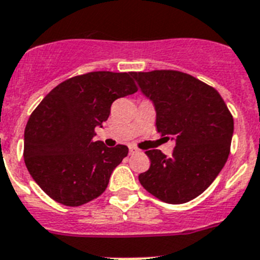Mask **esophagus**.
<instances>
[{
    "label": "esophagus",
    "instance_id": "esophagus-1",
    "mask_svg": "<svg viewBox=\"0 0 260 260\" xmlns=\"http://www.w3.org/2000/svg\"><path fill=\"white\" fill-rule=\"evenodd\" d=\"M137 153H139V150H137V149L135 148V146H129V154H131V155L137 154Z\"/></svg>",
    "mask_w": 260,
    "mask_h": 260
}]
</instances>
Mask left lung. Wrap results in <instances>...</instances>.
<instances>
[{"instance_id":"left-lung-1","label":"left lung","mask_w":260,"mask_h":260,"mask_svg":"<svg viewBox=\"0 0 260 260\" xmlns=\"http://www.w3.org/2000/svg\"><path fill=\"white\" fill-rule=\"evenodd\" d=\"M155 108L157 131L175 141L171 157L152 149L141 186L169 204H183L211 186L229 157L233 116L218 91L178 71L133 72Z\"/></svg>"}]
</instances>
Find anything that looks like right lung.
I'll use <instances>...</instances> for the list:
<instances>
[{"label":"right lung","mask_w":260,"mask_h":260,"mask_svg":"<svg viewBox=\"0 0 260 260\" xmlns=\"http://www.w3.org/2000/svg\"><path fill=\"white\" fill-rule=\"evenodd\" d=\"M129 73L91 72L64 81L34 110L24 129V164L55 202L78 207L107 188L128 148L94 141L111 105L137 91Z\"/></svg>","instance_id":"add662e5"}]
</instances>
